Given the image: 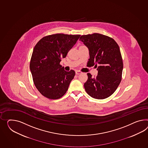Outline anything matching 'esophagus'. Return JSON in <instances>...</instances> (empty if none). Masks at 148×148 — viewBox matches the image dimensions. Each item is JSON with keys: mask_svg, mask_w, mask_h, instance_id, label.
Returning a JSON list of instances; mask_svg holds the SVG:
<instances>
[{"mask_svg": "<svg viewBox=\"0 0 148 148\" xmlns=\"http://www.w3.org/2000/svg\"><path fill=\"white\" fill-rule=\"evenodd\" d=\"M82 72L79 71H76V74L77 75H79L80 74H82Z\"/></svg>", "mask_w": 148, "mask_h": 148, "instance_id": "1", "label": "esophagus"}]
</instances>
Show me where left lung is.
Segmentation results:
<instances>
[{"label": "left lung", "mask_w": 148, "mask_h": 148, "mask_svg": "<svg viewBox=\"0 0 148 148\" xmlns=\"http://www.w3.org/2000/svg\"><path fill=\"white\" fill-rule=\"evenodd\" d=\"M79 40L89 50L87 64L98 66V71L95 77L87 73L88 79L84 83L85 91L93 98H107L121 81L123 66L120 48L113 38L99 33L82 35Z\"/></svg>", "instance_id": "left-lung-1"}]
</instances>
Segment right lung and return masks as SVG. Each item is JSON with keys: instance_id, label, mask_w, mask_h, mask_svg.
Here are the masks:
<instances>
[{"instance_id": "right-lung-1", "label": "right lung", "mask_w": 148, "mask_h": 148, "mask_svg": "<svg viewBox=\"0 0 148 148\" xmlns=\"http://www.w3.org/2000/svg\"><path fill=\"white\" fill-rule=\"evenodd\" d=\"M80 35L56 34L41 38L35 45L30 59V70L34 85L47 98H61L68 90L75 72L66 71L60 65Z\"/></svg>"}]
</instances>
